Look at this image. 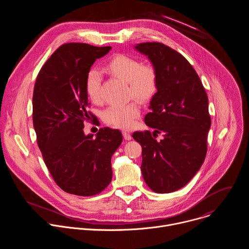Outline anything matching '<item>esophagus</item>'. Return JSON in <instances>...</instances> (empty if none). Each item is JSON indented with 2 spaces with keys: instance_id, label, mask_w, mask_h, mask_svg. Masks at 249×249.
<instances>
[{
  "instance_id": "esophagus-1",
  "label": "esophagus",
  "mask_w": 249,
  "mask_h": 249,
  "mask_svg": "<svg viewBox=\"0 0 249 249\" xmlns=\"http://www.w3.org/2000/svg\"><path fill=\"white\" fill-rule=\"evenodd\" d=\"M122 134H123V137H124V139H125V140H128V141L132 140V136H131L129 133H127V132H123Z\"/></svg>"
}]
</instances>
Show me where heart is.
<instances>
[{
  "mask_svg": "<svg viewBox=\"0 0 249 249\" xmlns=\"http://www.w3.org/2000/svg\"><path fill=\"white\" fill-rule=\"evenodd\" d=\"M106 73L128 85V95L141 102L151 100L158 90V73L151 64L142 62L132 56L117 54L103 67ZM101 76L95 70L88 73L85 81L87 95L92 102H99ZM141 113L140 106L132 101L123 106H111L104 111V121L116 128L130 129Z\"/></svg>",
  "mask_w": 249,
  "mask_h": 249,
  "instance_id": "1",
  "label": "heart"
}]
</instances>
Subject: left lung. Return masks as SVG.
<instances>
[{
	"instance_id": "left-lung-1",
	"label": "left lung",
	"mask_w": 249,
	"mask_h": 249,
	"mask_svg": "<svg viewBox=\"0 0 249 249\" xmlns=\"http://www.w3.org/2000/svg\"><path fill=\"white\" fill-rule=\"evenodd\" d=\"M134 48L151 61L158 73V90L145 117L150 131L132 136L142 147L141 170L156 193L184 187L200 169L207 153L211 127L209 102L196 71L177 51L159 42ZM164 138L158 141V133Z\"/></svg>"
}]
</instances>
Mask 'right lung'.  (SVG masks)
Instances as JSON below:
<instances>
[{
  "label": "right lung",
  "instance_id": "add662e5",
  "mask_svg": "<svg viewBox=\"0 0 249 249\" xmlns=\"http://www.w3.org/2000/svg\"><path fill=\"white\" fill-rule=\"evenodd\" d=\"M111 47L86 43L60 46L41 68L32 97V120L44 162L67 193L93 196L112 179L111 157L122 143L119 130L84 132L90 118L85 81L96 59Z\"/></svg>",
  "mask_w": 249,
  "mask_h": 249
}]
</instances>
